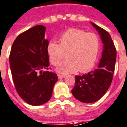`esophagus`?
Returning <instances> with one entry per match:
<instances>
[{
  "instance_id": "obj_1",
  "label": "esophagus",
  "mask_w": 127,
  "mask_h": 127,
  "mask_svg": "<svg viewBox=\"0 0 127 127\" xmlns=\"http://www.w3.org/2000/svg\"><path fill=\"white\" fill-rule=\"evenodd\" d=\"M58 78L60 79H62V78H64L65 76L64 75H62V74H58Z\"/></svg>"
}]
</instances>
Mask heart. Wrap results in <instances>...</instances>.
<instances>
[{
	"instance_id": "heart-1",
	"label": "heart",
	"mask_w": 127,
	"mask_h": 127,
	"mask_svg": "<svg viewBox=\"0 0 127 127\" xmlns=\"http://www.w3.org/2000/svg\"><path fill=\"white\" fill-rule=\"evenodd\" d=\"M59 44L49 42L47 51L52 65L58 66L66 58L68 60L58 68L61 73L78 70L87 72L94 66L100 49V40L93 32L72 28L63 33L58 38Z\"/></svg>"
}]
</instances>
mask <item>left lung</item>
<instances>
[{"label": "left lung", "instance_id": "8db88e82", "mask_svg": "<svg viewBox=\"0 0 127 127\" xmlns=\"http://www.w3.org/2000/svg\"><path fill=\"white\" fill-rule=\"evenodd\" d=\"M92 25L100 35L104 49L98 68L82 76H75L71 90L77 100L85 103L96 102L109 88L113 80L116 61V49L110 34L94 23Z\"/></svg>", "mask_w": 127, "mask_h": 127}]
</instances>
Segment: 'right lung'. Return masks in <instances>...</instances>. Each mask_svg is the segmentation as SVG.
<instances>
[{
    "mask_svg": "<svg viewBox=\"0 0 127 127\" xmlns=\"http://www.w3.org/2000/svg\"><path fill=\"white\" fill-rule=\"evenodd\" d=\"M45 34V27L42 25L21 33L14 40L9 54L16 90L23 100L33 106L50 100L58 80L57 74L49 71V41Z\"/></svg>",
    "mask_w": 127,
    "mask_h": 127,
    "instance_id": "1",
    "label": "right lung"
}]
</instances>
